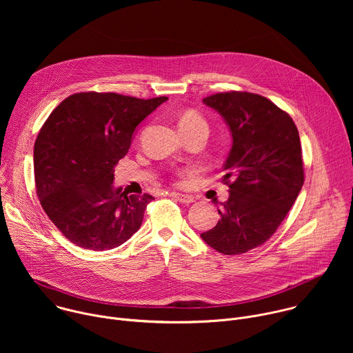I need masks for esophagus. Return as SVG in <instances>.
<instances>
[{
    "mask_svg": "<svg viewBox=\"0 0 353 353\" xmlns=\"http://www.w3.org/2000/svg\"><path fill=\"white\" fill-rule=\"evenodd\" d=\"M170 196H173V198H176L179 203H181V204H192L194 203V196H191V195H188V194H180V192H172L170 194Z\"/></svg>",
    "mask_w": 353,
    "mask_h": 353,
    "instance_id": "obj_1",
    "label": "esophagus"
}]
</instances>
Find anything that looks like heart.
I'll list each match as a JSON object with an SVG mask.
<instances>
[{
	"mask_svg": "<svg viewBox=\"0 0 353 353\" xmlns=\"http://www.w3.org/2000/svg\"><path fill=\"white\" fill-rule=\"evenodd\" d=\"M179 127H180V130H181V128H192V127H194V128H203V130H205V131L208 132V124H207V121H205L203 117H201L199 114L194 113V112L185 113V114L181 117Z\"/></svg>",
	"mask_w": 353,
	"mask_h": 353,
	"instance_id": "b5f03b06",
	"label": "heart"
}]
</instances>
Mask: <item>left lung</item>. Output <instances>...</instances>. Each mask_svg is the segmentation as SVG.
Instances as JSON below:
<instances>
[{"label":"left lung","mask_w":353,"mask_h":353,"mask_svg":"<svg viewBox=\"0 0 353 353\" xmlns=\"http://www.w3.org/2000/svg\"><path fill=\"white\" fill-rule=\"evenodd\" d=\"M203 102L223 117L232 149L222 179L229 198L216 226L201 237L225 256L243 254L276 232L303 185L299 131L288 113L256 93L232 90Z\"/></svg>","instance_id":"left-lung-1"}]
</instances>
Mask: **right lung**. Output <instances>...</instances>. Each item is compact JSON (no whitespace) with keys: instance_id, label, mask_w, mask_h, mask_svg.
<instances>
[{"instance_id":"1","label":"right lung","mask_w":353,"mask_h":353,"mask_svg":"<svg viewBox=\"0 0 353 353\" xmlns=\"http://www.w3.org/2000/svg\"><path fill=\"white\" fill-rule=\"evenodd\" d=\"M166 100L81 92L48 116L33 150L36 192L50 221L71 243L112 250L141 228L155 198L116 188L114 168L128 152L138 124Z\"/></svg>"}]
</instances>
